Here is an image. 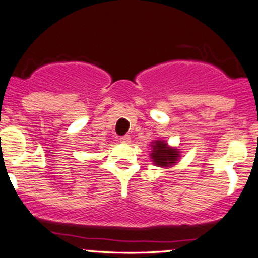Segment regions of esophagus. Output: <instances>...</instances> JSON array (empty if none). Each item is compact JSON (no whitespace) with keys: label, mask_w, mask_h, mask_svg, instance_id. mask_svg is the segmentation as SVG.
<instances>
[{"label":"esophagus","mask_w":258,"mask_h":258,"mask_svg":"<svg viewBox=\"0 0 258 258\" xmlns=\"http://www.w3.org/2000/svg\"><path fill=\"white\" fill-rule=\"evenodd\" d=\"M120 142H121V143H123V144H128L130 142H131V136H130V135L122 136V137H120Z\"/></svg>","instance_id":"34e87169"}]
</instances>
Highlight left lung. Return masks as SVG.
<instances>
[{
  "mask_svg": "<svg viewBox=\"0 0 258 258\" xmlns=\"http://www.w3.org/2000/svg\"><path fill=\"white\" fill-rule=\"evenodd\" d=\"M153 152L150 154L153 162L159 167H171L177 164L179 159V150L168 147L166 141L152 142Z\"/></svg>",
  "mask_w": 258,
  "mask_h": 258,
  "instance_id": "left-lung-1",
  "label": "left lung"
}]
</instances>
